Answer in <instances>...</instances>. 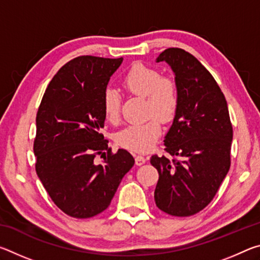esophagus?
Returning a JSON list of instances; mask_svg holds the SVG:
<instances>
[{"instance_id": "obj_1", "label": "esophagus", "mask_w": 260, "mask_h": 260, "mask_svg": "<svg viewBox=\"0 0 260 260\" xmlns=\"http://www.w3.org/2000/svg\"><path fill=\"white\" fill-rule=\"evenodd\" d=\"M144 162H146V158H144L143 156H141V155H138L135 157V164L138 165V166H141V165H143Z\"/></svg>"}]
</instances>
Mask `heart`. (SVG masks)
<instances>
[{
    "label": "heart",
    "instance_id": "1",
    "mask_svg": "<svg viewBox=\"0 0 260 260\" xmlns=\"http://www.w3.org/2000/svg\"><path fill=\"white\" fill-rule=\"evenodd\" d=\"M122 86L131 95L144 98V116L149 118L141 124L127 126L117 135L120 147L143 152L157 142L161 134L162 122L174 119L180 104V90L173 78L161 77L157 69L135 63L122 78ZM121 98L113 88L103 93V110L109 121L116 122L120 117Z\"/></svg>",
    "mask_w": 260,
    "mask_h": 260
}]
</instances>
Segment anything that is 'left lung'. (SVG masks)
Wrapping results in <instances>:
<instances>
[{
	"label": "left lung",
	"mask_w": 260,
	"mask_h": 260,
	"mask_svg": "<svg viewBox=\"0 0 260 260\" xmlns=\"http://www.w3.org/2000/svg\"><path fill=\"white\" fill-rule=\"evenodd\" d=\"M156 61H166L174 72L180 104L164 140L174 158H150L159 173L155 202L167 214L189 217L209 205L230 171V112L217 81L196 57L169 48Z\"/></svg>",
	"instance_id": "left-lung-1"
}]
</instances>
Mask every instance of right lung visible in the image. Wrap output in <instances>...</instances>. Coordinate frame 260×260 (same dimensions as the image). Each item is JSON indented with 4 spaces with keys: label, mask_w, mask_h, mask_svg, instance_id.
<instances>
[{
    "label": "right lung",
    "mask_w": 260,
    "mask_h": 260,
    "mask_svg": "<svg viewBox=\"0 0 260 260\" xmlns=\"http://www.w3.org/2000/svg\"><path fill=\"white\" fill-rule=\"evenodd\" d=\"M120 58L77 57L49 82L37 113L35 170L52 202L70 217L91 218L111 203L134 165L131 153L108 147L103 93ZM108 150L103 165L96 154Z\"/></svg>",
    "instance_id": "add662e5"
}]
</instances>
